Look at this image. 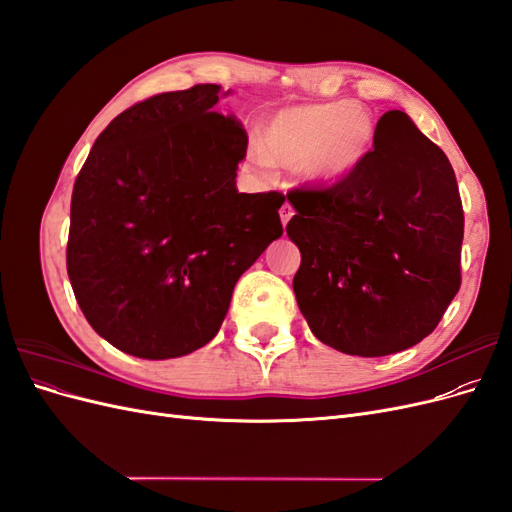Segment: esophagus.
Here are the masks:
<instances>
[{"label": "esophagus", "instance_id": "obj_1", "mask_svg": "<svg viewBox=\"0 0 512 512\" xmlns=\"http://www.w3.org/2000/svg\"><path fill=\"white\" fill-rule=\"evenodd\" d=\"M292 215H294V207H292L290 203H284L282 209H280V218H282V224H284V226L288 224V220L292 218Z\"/></svg>", "mask_w": 512, "mask_h": 512}]
</instances>
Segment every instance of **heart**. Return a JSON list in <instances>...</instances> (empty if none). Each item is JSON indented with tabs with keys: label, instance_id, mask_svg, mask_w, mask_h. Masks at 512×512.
<instances>
[{
	"label": "heart",
	"instance_id": "heart-1",
	"mask_svg": "<svg viewBox=\"0 0 512 512\" xmlns=\"http://www.w3.org/2000/svg\"><path fill=\"white\" fill-rule=\"evenodd\" d=\"M371 136L374 123L359 104H305L269 119L265 149L280 164L299 168L309 183H337L361 164Z\"/></svg>",
	"mask_w": 512,
	"mask_h": 512
}]
</instances>
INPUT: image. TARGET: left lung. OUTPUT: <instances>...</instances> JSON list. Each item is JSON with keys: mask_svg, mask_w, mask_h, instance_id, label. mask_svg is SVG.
I'll return each instance as SVG.
<instances>
[{"mask_svg": "<svg viewBox=\"0 0 512 512\" xmlns=\"http://www.w3.org/2000/svg\"><path fill=\"white\" fill-rule=\"evenodd\" d=\"M292 288L309 329L339 352L384 356L438 327L461 286L463 207L444 151L401 111L333 185L294 188Z\"/></svg>", "mask_w": 512, "mask_h": 512, "instance_id": "obj_1", "label": "left lung"}]
</instances>
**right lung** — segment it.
Here are the masks:
<instances>
[{"instance_id": "obj_1", "label": "right lung", "mask_w": 512, "mask_h": 512, "mask_svg": "<svg viewBox=\"0 0 512 512\" xmlns=\"http://www.w3.org/2000/svg\"><path fill=\"white\" fill-rule=\"evenodd\" d=\"M222 85L166 91L119 113L74 181L66 267L100 337L175 359L220 331L232 288L282 237V192L239 194L247 132L213 111Z\"/></svg>"}]
</instances>
